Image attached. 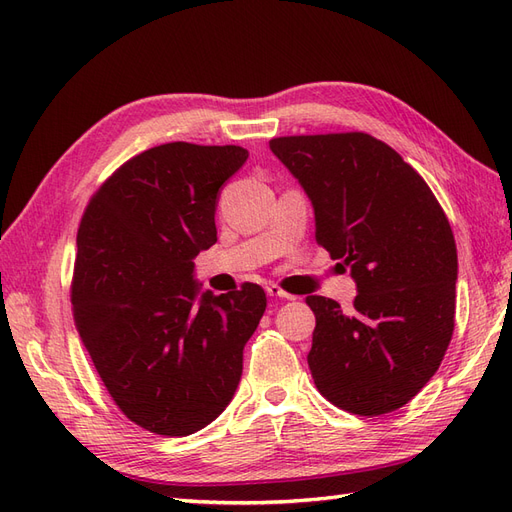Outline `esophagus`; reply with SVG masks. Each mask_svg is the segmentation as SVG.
<instances>
[{"label":"esophagus","mask_w":512,"mask_h":512,"mask_svg":"<svg viewBox=\"0 0 512 512\" xmlns=\"http://www.w3.org/2000/svg\"><path fill=\"white\" fill-rule=\"evenodd\" d=\"M267 294H269V297H275V299H294L292 294L284 292L277 284H267Z\"/></svg>","instance_id":"esophagus-1"}]
</instances>
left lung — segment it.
<instances>
[{
    "mask_svg": "<svg viewBox=\"0 0 512 512\" xmlns=\"http://www.w3.org/2000/svg\"><path fill=\"white\" fill-rule=\"evenodd\" d=\"M312 200L316 241L350 269V312L307 297L316 389L352 414L393 412L436 374L455 329L457 247L425 179L365 132L269 141Z\"/></svg>",
    "mask_w": 512,
    "mask_h": 512,
    "instance_id": "1",
    "label": "left lung"
}]
</instances>
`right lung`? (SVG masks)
Listing matches in <instances>:
<instances>
[{
    "mask_svg": "<svg viewBox=\"0 0 512 512\" xmlns=\"http://www.w3.org/2000/svg\"><path fill=\"white\" fill-rule=\"evenodd\" d=\"M247 149L166 143L119 166L76 235L74 322L119 410L158 436L207 427L235 395L267 309L258 284L200 292L194 258L218 241L215 207Z\"/></svg>",
    "mask_w": 512,
    "mask_h": 512,
    "instance_id": "obj_1",
    "label": "right lung"
}]
</instances>
